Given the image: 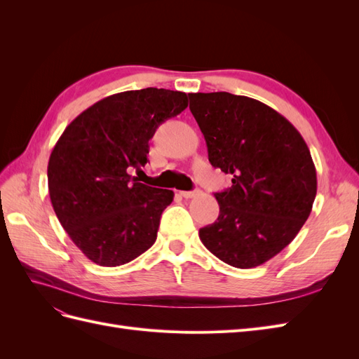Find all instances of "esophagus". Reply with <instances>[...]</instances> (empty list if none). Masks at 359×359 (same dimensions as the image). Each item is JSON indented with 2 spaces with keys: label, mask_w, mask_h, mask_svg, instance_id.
Here are the masks:
<instances>
[{
  "label": "esophagus",
  "mask_w": 359,
  "mask_h": 359,
  "mask_svg": "<svg viewBox=\"0 0 359 359\" xmlns=\"http://www.w3.org/2000/svg\"><path fill=\"white\" fill-rule=\"evenodd\" d=\"M201 191L199 190H193V191H180V194L182 198H186V199H190V198H194V196H198Z\"/></svg>",
  "instance_id": "obj_1"
}]
</instances>
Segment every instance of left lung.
<instances>
[{
  "label": "left lung",
  "mask_w": 359,
  "mask_h": 359,
  "mask_svg": "<svg viewBox=\"0 0 359 359\" xmlns=\"http://www.w3.org/2000/svg\"><path fill=\"white\" fill-rule=\"evenodd\" d=\"M208 160L232 175L215 193L220 214L202 227L210 252L235 268H255L289 245L307 222L318 178L298 130L273 107L231 93L189 94Z\"/></svg>",
  "instance_id": "obj_1"
}]
</instances>
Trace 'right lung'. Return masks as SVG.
<instances>
[{
  "mask_svg": "<svg viewBox=\"0 0 359 359\" xmlns=\"http://www.w3.org/2000/svg\"><path fill=\"white\" fill-rule=\"evenodd\" d=\"M189 106L186 93L124 91L94 103L66 127L48 165L49 196L61 226L100 266H119L156 243L173 191L137 182L149 139Z\"/></svg>",
  "mask_w": 359,
  "mask_h": 359,
  "instance_id": "1",
  "label": "right lung"
}]
</instances>
